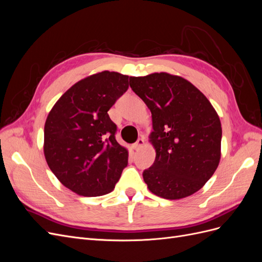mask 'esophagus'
I'll use <instances>...</instances> for the list:
<instances>
[{"mask_svg":"<svg viewBox=\"0 0 262 262\" xmlns=\"http://www.w3.org/2000/svg\"><path fill=\"white\" fill-rule=\"evenodd\" d=\"M143 145H144V140H143V139H139V140L136 142V143L132 144V148H133L134 150H139Z\"/></svg>","mask_w":262,"mask_h":262,"instance_id":"obj_1","label":"esophagus"}]
</instances>
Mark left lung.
I'll list each match as a JSON object with an SVG mask.
<instances>
[{"instance_id": "left-lung-1", "label": "left lung", "mask_w": 262, "mask_h": 262, "mask_svg": "<svg viewBox=\"0 0 262 262\" xmlns=\"http://www.w3.org/2000/svg\"><path fill=\"white\" fill-rule=\"evenodd\" d=\"M132 91L152 114L149 142L156 152L143 178L152 193L178 200L200 190L221 160L217 113L196 87L166 72L131 76Z\"/></svg>"}]
</instances>
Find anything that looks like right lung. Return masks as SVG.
Returning <instances> with one entry per match:
<instances>
[{"label":"right lung","mask_w":262,"mask_h":262,"mask_svg":"<svg viewBox=\"0 0 262 262\" xmlns=\"http://www.w3.org/2000/svg\"><path fill=\"white\" fill-rule=\"evenodd\" d=\"M130 78L102 71L75 83L55 102L45 123L47 164L63 186L84 196L112 192L128 165L108 110Z\"/></svg>","instance_id":"right-lung-1"}]
</instances>
